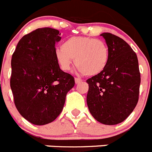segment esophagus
<instances>
[{
    "label": "esophagus",
    "mask_w": 152,
    "mask_h": 152,
    "mask_svg": "<svg viewBox=\"0 0 152 152\" xmlns=\"http://www.w3.org/2000/svg\"><path fill=\"white\" fill-rule=\"evenodd\" d=\"M75 84H78V83L81 82V81H82V80H80V78H77V77H75Z\"/></svg>",
    "instance_id": "esophagus-1"
}]
</instances>
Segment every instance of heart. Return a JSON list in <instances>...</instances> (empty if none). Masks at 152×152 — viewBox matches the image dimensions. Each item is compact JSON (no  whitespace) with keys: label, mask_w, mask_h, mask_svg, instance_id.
<instances>
[{"label":"heart","mask_w":152,"mask_h":152,"mask_svg":"<svg viewBox=\"0 0 152 152\" xmlns=\"http://www.w3.org/2000/svg\"><path fill=\"white\" fill-rule=\"evenodd\" d=\"M55 57L63 71H68L75 58L79 72L86 76H95L107 67L109 49L107 44L100 39L75 36L65 40L62 47L56 49Z\"/></svg>","instance_id":"heart-1"}]
</instances>
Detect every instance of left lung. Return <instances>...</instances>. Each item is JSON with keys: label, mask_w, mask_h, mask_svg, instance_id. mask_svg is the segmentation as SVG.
Here are the masks:
<instances>
[{"label": "left lung", "mask_w": 152, "mask_h": 152, "mask_svg": "<svg viewBox=\"0 0 152 152\" xmlns=\"http://www.w3.org/2000/svg\"><path fill=\"white\" fill-rule=\"evenodd\" d=\"M109 49V61L101 73L87 80V103L96 121L105 125L123 122L139 100L141 77L135 52L123 39L100 34Z\"/></svg>", "instance_id": "8db88e82"}]
</instances>
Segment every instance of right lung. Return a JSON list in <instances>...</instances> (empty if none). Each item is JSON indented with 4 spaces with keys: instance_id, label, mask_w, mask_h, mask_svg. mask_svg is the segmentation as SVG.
<instances>
[{
    "instance_id": "add662e5",
    "label": "right lung",
    "mask_w": 152,
    "mask_h": 152,
    "mask_svg": "<svg viewBox=\"0 0 152 152\" xmlns=\"http://www.w3.org/2000/svg\"><path fill=\"white\" fill-rule=\"evenodd\" d=\"M57 29L39 28L23 36L12 56L10 88L21 116L37 126L59 116L67 93L75 86L72 75L60 69L55 57Z\"/></svg>"
}]
</instances>
